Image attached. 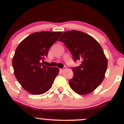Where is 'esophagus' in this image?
Masks as SVG:
<instances>
[{"label": "esophagus", "instance_id": "esophagus-1", "mask_svg": "<svg viewBox=\"0 0 124 124\" xmlns=\"http://www.w3.org/2000/svg\"><path fill=\"white\" fill-rule=\"evenodd\" d=\"M65 68H66V67H64V68H63L60 69V71H62H62H64V70H65Z\"/></svg>", "mask_w": 124, "mask_h": 124}]
</instances>
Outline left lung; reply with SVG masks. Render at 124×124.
<instances>
[{"instance_id": "8db88e82", "label": "left lung", "mask_w": 124, "mask_h": 124, "mask_svg": "<svg viewBox=\"0 0 124 124\" xmlns=\"http://www.w3.org/2000/svg\"><path fill=\"white\" fill-rule=\"evenodd\" d=\"M59 40L68 48L74 62H81L72 69L74 76L69 81L70 87L80 95L93 92L102 82L107 69L102 47L93 37L78 30L64 32Z\"/></svg>"}]
</instances>
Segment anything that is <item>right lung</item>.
I'll use <instances>...</instances> for the list:
<instances>
[{
  "label": "right lung",
  "mask_w": 124,
  "mask_h": 124,
  "mask_svg": "<svg viewBox=\"0 0 124 124\" xmlns=\"http://www.w3.org/2000/svg\"><path fill=\"white\" fill-rule=\"evenodd\" d=\"M62 33L35 32L17 47L12 59L14 74L22 87L30 94L40 95L47 92L59 74L58 68L43 65L41 62Z\"/></svg>",
  "instance_id": "right-lung-1"
}]
</instances>
